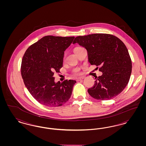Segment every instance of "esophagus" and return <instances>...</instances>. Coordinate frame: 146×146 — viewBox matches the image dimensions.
Instances as JSON below:
<instances>
[{
    "instance_id": "34e87169",
    "label": "esophagus",
    "mask_w": 146,
    "mask_h": 146,
    "mask_svg": "<svg viewBox=\"0 0 146 146\" xmlns=\"http://www.w3.org/2000/svg\"><path fill=\"white\" fill-rule=\"evenodd\" d=\"M83 79H84V77H80V78H76V81H80L81 80H83Z\"/></svg>"
}]
</instances>
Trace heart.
Instances as JSON below:
<instances>
[{
	"instance_id": "1",
	"label": "heart",
	"mask_w": 146,
	"mask_h": 146,
	"mask_svg": "<svg viewBox=\"0 0 146 146\" xmlns=\"http://www.w3.org/2000/svg\"><path fill=\"white\" fill-rule=\"evenodd\" d=\"M81 48H81V47H76V48H75L74 49V52H76L78 50L81 49ZM73 73L75 75H79L80 74V69L79 68H76V69H74V70H73Z\"/></svg>"
}]
</instances>
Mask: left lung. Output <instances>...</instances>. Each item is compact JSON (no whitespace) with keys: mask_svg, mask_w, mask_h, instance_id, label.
<instances>
[{"mask_svg":"<svg viewBox=\"0 0 146 146\" xmlns=\"http://www.w3.org/2000/svg\"><path fill=\"white\" fill-rule=\"evenodd\" d=\"M73 43L86 49L90 63L100 67L99 71L102 72L88 90L91 96L104 101L120 94L132 71L131 60L124 42L113 35L97 33L76 36Z\"/></svg>","mask_w":146,"mask_h":146,"instance_id":"8db88e82","label":"left lung"}]
</instances>
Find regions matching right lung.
I'll list each match as a JSON object with an SVG mask.
<instances>
[{
    "instance_id": "add662e5",
    "label": "right lung",
    "mask_w": 146,
    "mask_h": 146,
    "mask_svg": "<svg viewBox=\"0 0 146 146\" xmlns=\"http://www.w3.org/2000/svg\"><path fill=\"white\" fill-rule=\"evenodd\" d=\"M74 36L48 35L31 45L23 56L21 73L28 91L39 103L59 107L71 96L76 80L54 82V74L62 67L64 51Z\"/></svg>"
}]
</instances>
